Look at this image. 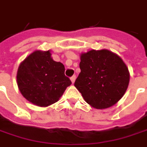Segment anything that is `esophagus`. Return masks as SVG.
I'll return each mask as SVG.
<instances>
[{"label":"esophagus","instance_id":"1","mask_svg":"<svg viewBox=\"0 0 147 147\" xmlns=\"http://www.w3.org/2000/svg\"><path fill=\"white\" fill-rule=\"evenodd\" d=\"M76 76H72L71 77V81L72 83L75 82V81H76Z\"/></svg>","mask_w":147,"mask_h":147}]
</instances>
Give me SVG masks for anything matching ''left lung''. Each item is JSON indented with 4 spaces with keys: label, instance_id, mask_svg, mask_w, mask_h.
I'll use <instances>...</instances> for the list:
<instances>
[{
    "label": "left lung",
    "instance_id": "left-lung-1",
    "mask_svg": "<svg viewBox=\"0 0 147 147\" xmlns=\"http://www.w3.org/2000/svg\"><path fill=\"white\" fill-rule=\"evenodd\" d=\"M80 69L74 85L92 107H111L124 96L130 73L117 54L106 49L82 53Z\"/></svg>",
    "mask_w": 147,
    "mask_h": 147
}]
</instances>
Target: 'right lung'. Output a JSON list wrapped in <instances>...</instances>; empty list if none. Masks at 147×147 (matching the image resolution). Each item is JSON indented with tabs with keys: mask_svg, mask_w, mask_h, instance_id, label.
<instances>
[{
	"mask_svg": "<svg viewBox=\"0 0 147 147\" xmlns=\"http://www.w3.org/2000/svg\"><path fill=\"white\" fill-rule=\"evenodd\" d=\"M51 51H35L20 64L16 75L22 95L32 104L48 107L58 101L71 82L65 66L51 58Z\"/></svg>",
	"mask_w": 147,
	"mask_h": 147,
	"instance_id": "1",
	"label": "right lung"
}]
</instances>
